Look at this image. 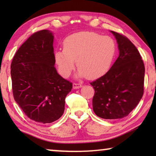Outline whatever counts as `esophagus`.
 <instances>
[{
	"instance_id": "esophagus-1",
	"label": "esophagus",
	"mask_w": 156,
	"mask_h": 156,
	"mask_svg": "<svg viewBox=\"0 0 156 156\" xmlns=\"http://www.w3.org/2000/svg\"><path fill=\"white\" fill-rule=\"evenodd\" d=\"M82 87V85L81 84H76V83H74L73 84V89H80Z\"/></svg>"
}]
</instances>
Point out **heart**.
<instances>
[{
	"label": "heart",
	"mask_w": 156,
	"mask_h": 156,
	"mask_svg": "<svg viewBox=\"0 0 156 156\" xmlns=\"http://www.w3.org/2000/svg\"><path fill=\"white\" fill-rule=\"evenodd\" d=\"M116 53V42L112 37L93 32H79L64 40L63 50L55 52V62L59 74L68 77L74 67L77 76L97 78L110 69Z\"/></svg>",
	"instance_id": "heart-1"
}]
</instances>
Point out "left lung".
Masks as SVG:
<instances>
[{
  "instance_id": "obj_1",
  "label": "left lung",
  "mask_w": 156,
  "mask_h": 156,
  "mask_svg": "<svg viewBox=\"0 0 156 156\" xmlns=\"http://www.w3.org/2000/svg\"><path fill=\"white\" fill-rule=\"evenodd\" d=\"M116 38L119 55L104 76L91 82L95 114L104 119L127 116L144 94L145 67L140 53L126 37L111 31Z\"/></svg>"
}]
</instances>
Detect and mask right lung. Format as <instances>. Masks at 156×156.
Segmentation results:
<instances>
[{
  "mask_svg": "<svg viewBox=\"0 0 156 156\" xmlns=\"http://www.w3.org/2000/svg\"><path fill=\"white\" fill-rule=\"evenodd\" d=\"M53 42L51 31L36 32L20 47L10 66L15 101L29 119L41 123L62 116L72 89L55 69Z\"/></svg>",
  "mask_w": 156,
  "mask_h": 156,
  "instance_id": "add662e5",
  "label": "right lung"
}]
</instances>
